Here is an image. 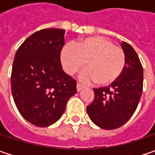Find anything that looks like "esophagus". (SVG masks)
<instances>
[{
	"instance_id": "34e87169",
	"label": "esophagus",
	"mask_w": 155,
	"mask_h": 155,
	"mask_svg": "<svg viewBox=\"0 0 155 155\" xmlns=\"http://www.w3.org/2000/svg\"><path fill=\"white\" fill-rule=\"evenodd\" d=\"M84 88V85H82L81 84H79V83H78V84H77V91H82Z\"/></svg>"
}]
</instances>
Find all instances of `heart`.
Segmentation results:
<instances>
[{
    "mask_svg": "<svg viewBox=\"0 0 155 155\" xmlns=\"http://www.w3.org/2000/svg\"><path fill=\"white\" fill-rule=\"evenodd\" d=\"M61 63L69 75L88 67L82 79L105 86L116 82L125 66V55L121 48L103 37H88L76 45L67 44L61 51Z\"/></svg>",
    "mask_w": 155,
    "mask_h": 155,
    "instance_id": "heart-1",
    "label": "heart"
}]
</instances>
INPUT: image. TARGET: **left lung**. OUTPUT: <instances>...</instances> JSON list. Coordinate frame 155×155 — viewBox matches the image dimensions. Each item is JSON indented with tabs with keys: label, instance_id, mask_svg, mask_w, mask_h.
<instances>
[{
	"label": "left lung",
	"instance_id": "8db88e82",
	"mask_svg": "<svg viewBox=\"0 0 155 155\" xmlns=\"http://www.w3.org/2000/svg\"><path fill=\"white\" fill-rule=\"evenodd\" d=\"M125 66L119 78L109 86L94 89L95 97L87 106L90 119L99 128L116 129L133 116L140 102L143 88V68L131 45L121 43Z\"/></svg>",
	"mask_w": 155,
	"mask_h": 155
}]
</instances>
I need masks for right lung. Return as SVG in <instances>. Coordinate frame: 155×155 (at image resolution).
Returning <instances> with one entry per match:
<instances>
[{
	"mask_svg": "<svg viewBox=\"0 0 155 155\" xmlns=\"http://www.w3.org/2000/svg\"><path fill=\"white\" fill-rule=\"evenodd\" d=\"M65 30L47 28L28 37L16 51L11 75L15 105L27 122L48 127L63 116L76 81L63 71Z\"/></svg>",
	"mask_w": 155,
	"mask_h": 155,
	"instance_id": "obj_1",
	"label": "right lung"
}]
</instances>
